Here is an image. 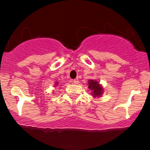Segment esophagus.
I'll return each mask as SVG.
<instances>
[{
	"instance_id": "esophagus-1",
	"label": "esophagus",
	"mask_w": 150,
	"mask_h": 150,
	"mask_svg": "<svg viewBox=\"0 0 150 150\" xmlns=\"http://www.w3.org/2000/svg\"><path fill=\"white\" fill-rule=\"evenodd\" d=\"M73 84H75V85H78V84L80 83V82H79V81L77 80H73Z\"/></svg>"
}]
</instances>
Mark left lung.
I'll return each mask as SVG.
<instances>
[{"label":"left lung","instance_id":"left-lung-1","mask_svg":"<svg viewBox=\"0 0 150 150\" xmlns=\"http://www.w3.org/2000/svg\"><path fill=\"white\" fill-rule=\"evenodd\" d=\"M88 88L92 92V94L94 97H100L103 93V88L101 85H99V82L94 80H88Z\"/></svg>","mask_w":150,"mask_h":150}]
</instances>
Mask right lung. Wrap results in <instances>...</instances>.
<instances>
[{"label":"right lung","mask_w":150,"mask_h":150,"mask_svg":"<svg viewBox=\"0 0 150 150\" xmlns=\"http://www.w3.org/2000/svg\"><path fill=\"white\" fill-rule=\"evenodd\" d=\"M56 85H58V83H56Z\"/></svg>","instance_id":"right-lung-1"}]
</instances>
